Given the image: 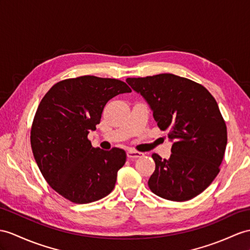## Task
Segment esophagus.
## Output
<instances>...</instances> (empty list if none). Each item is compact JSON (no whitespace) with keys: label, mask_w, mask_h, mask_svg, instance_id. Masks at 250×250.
<instances>
[{"label":"esophagus","mask_w":250,"mask_h":250,"mask_svg":"<svg viewBox=\"0 0 250 250\" xmlns=\"http://www.w3.org/2000/svg\"><path fill=\"white\" fill-rule=\"evenodd\" d=\"M143 156V153H140V151L137 150H133V149H129L127 151V157L129 158L131 160H135L137 158H141Z\"/></svg>","instance_id":"1"}]
</instances>
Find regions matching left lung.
<instances>
[{
  "label": "left lung",
  "instance_id": "left-lung-1",
  "mask_svg": "<svg viewBox=\"0 0 250 250\" xmlns=\"http://www.w3.org/2000/svg\"><path fill=\"white\" fill-rule=\"evenodd\" d=\"M126 82L147 101L158 127L174 142L168 159L151 155L156 167L150 191L173 202L199 195L220 173L227 145L215 99L203 84L169 73Z\"/></svg>",
  "mask_w": 250,
  "mask_h": 250
}]
</instances>
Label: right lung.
<instances>
[{
	"mask_svg": "<svg viewBox=\"0 0 250 250\" xmlns=\"http://www.w3.org/2000/svg\"><path fill=\"white\" fill-rule=\"evenodd\" d=\"M131 92L115 78L91 75L60 81L47 91L35 113L30 145L37 166L53 190L75 204H89L113 190L126 162L121 148H95L88 139L109 100Z\"/></svg>",
	"mask_w": 250,
	"mask_h": 250,
	"instance_id": "right-lung-1",
	"label": "right lung"
}]
</instances>
